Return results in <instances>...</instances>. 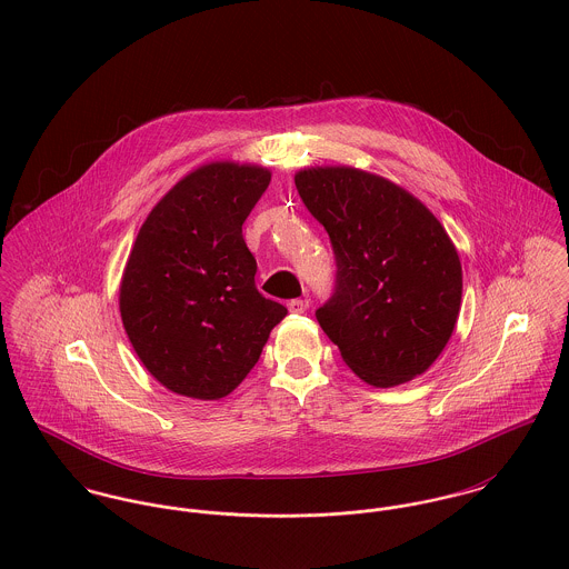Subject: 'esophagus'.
<instances>
[{
    "instance_id": "34e87169",
    "label": "esophagus",
    "mask_w": 569,
    "mask_h": 569,
    "mask_svg": "<svg viewBox=\"0 0 569 569\" xmlns=\"http://www.w3.org/2000/svg\"><path fill=\"white\" fill-rule=\"evenodd\" d=\"M307 309H309V300H291V302H289V311L296 313V316L305 313Z\"/></svg>"
}]
</instances>
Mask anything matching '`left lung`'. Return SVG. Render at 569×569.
<instances>
[{
  "instance_id": "obj_1",
  "label": "left lung",
  "mask_w": 569,
  "mask_h": 569,
  "mask_svg": "<svg viewBox=\"0 0 569 569\" xmlns=\"http://www.w3.org/2000/svg\"><path fill=\"white\" fill-rule=\"evenodd\" d=\"M332 244L335 291L316 311L346 366L392 388L422 375L460 313L462 264L440 221L386 177L318 166L296 174Z\"/></svg>"
}]
</instances>
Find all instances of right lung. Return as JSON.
<instances>
[{
    "mask_svg": "<svg viewBox=\"0 0 569 569\" xmlns=\"http://www.w3.org/2000/svg\"><path fill=\"white\" fill-rule=\"evenodd\" d=\"M269 181L262 166H199L138 232L120 282V316L140 361L174 395L228 397L287 316L258 293L256 258L243 239L244 219Z\"/></svg>",
    "mask_w": 569,
    "mask_h": 569,
    "instance_id": "right-lung-1",
    "label": "right lung"
}]
</instances>
